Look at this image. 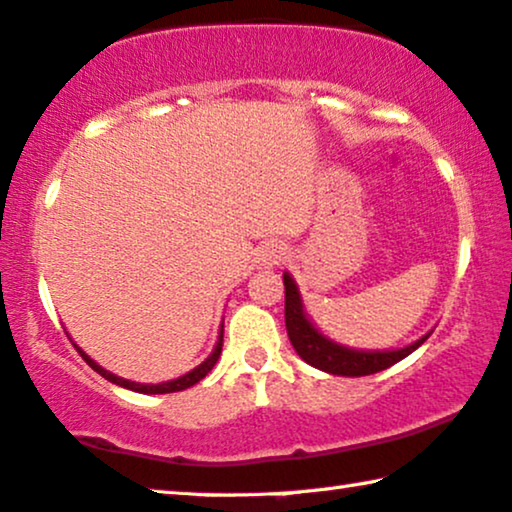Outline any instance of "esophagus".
I'll use <instances>...</instances> for the list:
<instances>
[{
  "label": "esophagus",
  "instance_id": "1",
  "mask_svg": "<svg viewBox=\"0 0 512 512\" xmlns=\"http://www.w3.org/2000/svg\"><path fill=\"white\" fill-rule=\"evenodd\" d=\"M286 258V251L279 245H267L261 249V263L263 265H279Z\"/></svg>",
  "mask_w": 512,
  "mask_h": 512
}]
</instances>
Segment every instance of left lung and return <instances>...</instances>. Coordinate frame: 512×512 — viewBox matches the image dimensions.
I'll list each match as a JSON object with an SVG mask.
<instances>
[{"label":"left lung","mask_w":512,"mask_h":512,"mask_svg":"<svg viewBox=\"0 0 512 512\" xmlns=\"http://www.w3.org/2000/svg\"><path fill=\"white\" fill-rule=\"evenodd\" d=\"M283 286H286V329L288 338L293 343L297 355H300L306 364L320 368V371L332 375H345V377H361L380 373L384 368L396 364V361L405 359L410 352H414L419 345L426 341L430 334H426L419 341L407 345L400 350H387V352H364V350H350L343 345H336L329 338L322 336L316 327L306 320L302 311V300L297 293L295 281L290 274H283Z\"/></svg>","instance_id":"obj_1"}]
</instances>
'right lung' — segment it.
I'll return each instance as SVG.
<instances>
[{
	"mask_svg": "<svg viewBox=\"0 0 512 512\" xmlns=\"http://www.w3.org/2000/svg\"><path fill=\"white\" fill-rule=\"evenodd\" d=\"M222 341H224V334H219V341H217V345H215V352H212V355H210L206 361H203L201 366H196L194 371H190V373L183 375V377H178V380L162 382V384H137V382L123 380V377H116L114 373H109V371H105V368H100V366L96 364V361H93L89 355H84V352H82L80 348H77V345H75V350L80 352V357L86 361V364H89V366L93 368V371L100 373L102 377H105V380L119 384V387H123V389H130V391H137V393H174V391H183V389L194 387L196 382H201L203 377H206V375L212 371V366L217 364L219 355H222Z\"/></svg>",
	"mask_w": 512,
	"mask_h": 512,
	"instance_id": "1",
	"label": "right lung"
}]
</instances>
